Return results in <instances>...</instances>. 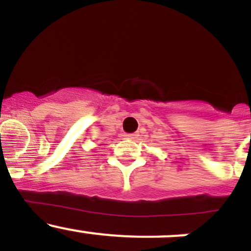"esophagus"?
<instances>
[{
  "mask_svg": "<svg viewBox=\"0 0 251 251\" xmlns=\"http://www.w3.org/2000/svg\"><path fill=\"white\" fill-rule=\"evenodd\" d=\"M126 137H127V138H136V135H135V133H130V135H126Z\"/></svg>",
  "mask_w": 251,
  "mask_h": 251,
  "instance_id": "1",
  "label": "esophagus"
}]
</instances>
